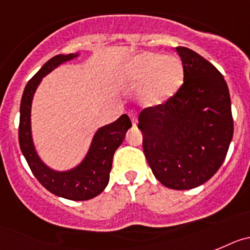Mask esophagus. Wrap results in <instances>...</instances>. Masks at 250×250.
Wrapping results in <instances>:
<instances>
[{
    "mask_svg": "<svg viewBox=\"0 0 250 250\" xmlns=\"http://www.w3.org/2000/svg\"><path fill=\"white\" fill-rule=\"evenodd\" d=\"M129 117H131L132 125H137V117H136V114H134V113H129Z\"/></svg>",
    "mask_w": 250,
    "mask_h": 250,
    "instance_id": "1",
    "label": "esophagus"
}]
</instances>
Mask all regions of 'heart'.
<instances>
[{"label":"heart","instance_id":"b5f03b06","mask_svg":"<svg viewBox=\"0 0 250 250\" xmlns=\"http://www.w3.org/2000/svg\"><path fill=\"white\" fill-rule=\"evenodd\" d=\"M122 79L131 86H140L145 105H158L171 98L184 80L182 64L175 56L142 53L123 66Z\"/></svg>","mask_w":250,"mask_h":250}]
</instances>
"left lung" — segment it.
Wrapping results in <instances>:
<instances>
[{
    "label": "left lung",
    "mask_w": 250,
    "mask_h": 250,
    "mask_svg": "<svg viewBox=\"0 0 250 250\" xmlns=\"http://www.w3.org/2000/svg\"><path fill=\"white\" fill-rule=\"evenodd\" d=\"M184 84L166 103L143 109L138 128L156 179L173 190L203 185L220 168L233 138L229 89L220 71L188 47H176Z\"/></svg>",
    "instance_id": "obj_1"
}]
</instances>
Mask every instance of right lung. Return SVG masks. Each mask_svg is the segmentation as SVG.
<instances>
[{
	"instance_id": "1",
	"label": "right lung",
	"mask_w": 250,
	"mask_h": 250,
	"mask_svg": "<svg viewBox=\"0 0 250 250\" xmlns=\"http://www.w3.org/2000/svg\"><path fill=\"white\" fill-rule=\"evenodd\" d=\"M79 54H60L45 62L26 84L20 104L19 142L22 155L29 164L34 176L46 190L64 199L83 201L98 196L109 182L113 155L121 146L125 133L132 127L131 119L122 114L116 122L103 125L95 132L88 153L78 166L68 171H56L41 161L31 133V104L34 94L45 75L59 65L78 58Z\"/></svg>"
}]
</instances>
